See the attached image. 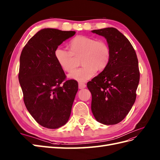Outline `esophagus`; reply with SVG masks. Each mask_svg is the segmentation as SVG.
Wrapping results in <instances>:
<instances>
[{
	"mask_svg": "<svg viewBox=\"0 0 160 160\" xmlns=\"http://www.w3.org/2000/svg\"><path fill=\"white\" fill-rule=\"evenodd\" d=\"M86 88V85L83 83H79V89H83Z\"/></svg>",
	"mask_w": 160,
	"mask_h": 160,
	"instance_id": "1",
	"label": "esophagus"
}]
</instances>
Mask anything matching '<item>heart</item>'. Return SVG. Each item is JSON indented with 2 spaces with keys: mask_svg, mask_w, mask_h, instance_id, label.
<instances>
[{
  "mask_svg": "<svg viewBox=\"0 0 160 160\" xmlns=\"http://www.w3.org/2000/svg\"><path fill=\"white\" fill-rule=\"evenodd\" d=\"M70 52L57 48L54 56L60 67L65 72H71L75 67V58H81L82 68L75 70L68 75L71 79L84 82L95 75L97 70L102 71L111 58L109 46L102 40L87 36L75 37L69 42Z\"/></svg>",
  "mask_w": 160,
  "mask_h": 160,
  "instance_id": "obj_1",
  "label": "heart"
}]
</instances>
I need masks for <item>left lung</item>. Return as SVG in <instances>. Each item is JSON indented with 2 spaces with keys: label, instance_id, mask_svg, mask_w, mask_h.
<instances>
[{
  "label": "left lung",
  "instance_id": "left-lung-1",
  "mask_svg": "<svg viewBox=\"0 0 160 160\" xmlns=\"http://www.w3.org/2000/svg\"><path fill=\"white\" fill-rule=\"evenodd\" d=\"M92 32L106 38L111 50L107 68L87 83L92 93V111L97 122L114 125L126 118L136 100L140 79L138 58L130 42L118 29Z\"/></svg>",
  "mask_w": 160,
  "mask_h": 160
}]
</instances>
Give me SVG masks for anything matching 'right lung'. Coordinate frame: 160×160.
I'll return each instance as SVG.
<instances>
[{
  "label": "right lung",
  "instance_id": "1",
  "mask_svg": "<svg viewBox=\"0 0 160 160\" xmlns=\"http://www.w3.org/2000/svg\"><path fill=\"white\" fill-rule=\"evenodd\" d=\"M75 33L41 29L28 41L19 58L18 78L26 107L38 124L49 129L67 123L78 91L75 80L61 85L66 75L54 56L58 46Z\"/></svg>",
  "mask_w": 160,
  "mask_h": 160
}]
</instances>
